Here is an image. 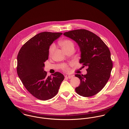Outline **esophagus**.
I'll list each match as a JSON object with an SVG mask.
<instances>
[{"label":"esophagus","instance_id":"esophagus-1","mask_svg":"<svg viewBox=\"0 0 129 129\" xmlns=\"http://www.w3.org/2000/svg\"><path fill=\"white\" fill-rule=\"evenodd\" d=\"M73 77V76H72V75H66L65 76V77L67 78V79H71Z\"/></svg>","mask_w":129,"mask_h":129}]
</instances>
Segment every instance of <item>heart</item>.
Here are the masks:
<instances>
[{
    "instance_id": "obj_1",
    "label": "heart",
    "mask_w": 129,
    "mask_h": 129,
    "mask_svg": "<svg viewBox=\"0 0 129 129\" xmlns=\"http://www.w3.org/2000/svg\"><path fill=\"white\" fill-rule=\"evenodd\" d=\"M60 45L61 46V47L63 48V49L65 52H67L72 49H74V43L73 41L70 39H66L61 41L60 42ZM55 47L56 46L54 44H52L50 46L49 50V55H51L53 54V52L55 49ZM63 69L66 71H68L69 70V68L66 65H65L64 66Z\"/></svg>"
}]
</instances>
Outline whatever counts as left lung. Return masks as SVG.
Here are the masks:
<instances>
[{"instance_id": "left-lung-1", "label": "left lung", "mask_w": 129, "mask_h": 129, "mask_svg": "<svg viewBox=\"0 0 129 129\" xmlns=\"http://www.w3.org/2000/svg\"><path fill=\"white\" fill-rule=\"evenodd\" d=\"M63 34L77 43L81 51L79 63L88 67L86 75H75L80 80L76 93L86 97L96 95L106 85L113 68L109 48L99 37L87 30L77 29Z\"/></svg>"}]
</instances>
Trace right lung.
Masks as SVG:
<instances>
[{"mask_svg":"<svg viewBox=\"0 0 129 129\" xmlns=\"http://www.w3.org/2000/svg\"><path fill=\"white\" fill-rule=\"evenodd\" d=\"M62 34L50 32L37 34L22 46L17 55L18 77L27 91L41 100L54 97L64 79V75L58 72L47 77L44 70L49 47Z\"/></svg>","mask_w":129,"mask_h":129,"instance_id":"right-lung-1","label":"right lung"}]
</instances>
